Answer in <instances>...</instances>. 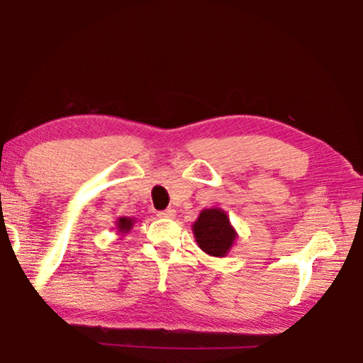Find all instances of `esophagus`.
<instances>
[{"mask_svg": "<svg viewBox=\"0 0 363 363\" xmlns=\"http://www.w3.org/2000/svg\"><path fill=\"white\" fill-rule=\"evenodd\" d=\"M175 210L173 208H168V210H163V211H158V216L160 218H175Z\"/></svg>", "mask_w": 363, "mask_h": 363, "instance_id": "34e87169", "label": "esophagus"}]
</instances>
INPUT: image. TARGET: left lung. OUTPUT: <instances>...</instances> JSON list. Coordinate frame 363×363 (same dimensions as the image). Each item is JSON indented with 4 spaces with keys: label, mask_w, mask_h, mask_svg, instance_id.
<instances>
[{
    "label": "left lung",
    "mask_w": 363,
    "mask_h": 363,
    "mask_svg": "<svg viewBox=\"0 0 363 363\" xmlns=\"http://www.w3.org/2000/svg\"><path fill=\"white\" fill-rule=\"evenodd\" d=\"M191 228L200 250L216 257H225L238 236L230 218L221 208L203 210Z\"/></svg>",
    "instance_id": "left-lung-1"
}]
</instances>
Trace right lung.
Masks as SVG:
<instances>
[{"label": "right lung", "instance_id": "1", "mask_svg": "<svg viewBox=\"0 0 363 363\" xmlns=\"http://www.w3.org/2000/svg\"><path fill=\"white\" fill-rule=\"evenodd\" d=\"M133 223H135V220H133V218L121 216V218H118V220L116 221V225H117V228H118V233H121V235H127V233L130 231L132 228H133Z\"/></svg>", "mask_w": 363, "mask_h": 363}]
</instances>
